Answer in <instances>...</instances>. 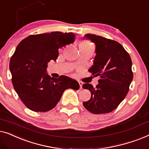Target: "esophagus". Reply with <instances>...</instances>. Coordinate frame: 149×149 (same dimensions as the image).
Segmentation results:
<instances>
[{
  "label": "esophagus",
  "instance_id": "obj_1",
  "mask_svg": "<svg viewBox=\"0 0 149 149\" xmlns=\"http://www.w3.org/2000/svg\"><path fill=\"white\" fill-rule=\"evenodd\" d=\"M79 88H80V89L82 88V84H83V83L81 82V81H79Z\"/></svg>",
  "mask_w": 149,
  "mask_h": 149
}]
</instances>
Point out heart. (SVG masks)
<instances>
[{
    "instance_id": "b5f03b06",
    "label": "heart",
    "mask_w": 149,
    "mask_h": 149,
    "mask_svg": "<svg viewBox=\"0 0 149 149\" xmlns=\"http://www.w3.org/2000/svg\"><path fill=\"white\" fill-rule=\"evenodd\" d=\"M79 49H87L91 50L94 52L95 50V45L91 42V41L88 40H83L80 41L79 44Z\"/></svg>"
}]
</instances>
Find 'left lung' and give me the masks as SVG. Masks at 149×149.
Wrapping results in <instances>:
<instances>
[{"instance_id": "1", "label": "left lung", "mask_w": 149, "mask_h": 149, "mask_svg": "<svg viewBox=\"0 0 149 149\" xmlns=\"http://www.w3.org/2000/svg\"><path fill=\"white\" fill-rule=\"evenodd\" d=\"M84 38L95 44L96 56L89 72L100 78L96 87L91 84L82 85L91 93V98L83 105L92 113H107L116 109L129 91L133 79L130 56L113 40L92 33L86 34Z\"/></svg>"}]
</instances>
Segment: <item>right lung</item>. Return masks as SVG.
<instances>
[{
	"instance_id": "1",
	"label": "right lung",
	"mask_w": 149,
	"mask_h": 149,
	"mask_svg": "<svg viewBox=\"0 0 149 149\" xmlns=\"http://www.w3.org/2000/svg\"><path fill=\"white\" fill-rule=\"evenodd\" d=\"M73 33L52 32L30 35L19 44L9 69L15 91L24 104L35 112H46L56 105L66 89L78 90L75 79L47 74V63L56 61L58 49L74 42Z\"/></svg>"
}]
</instances>
